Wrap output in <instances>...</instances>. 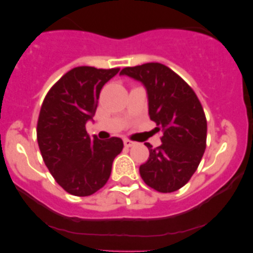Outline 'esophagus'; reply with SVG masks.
I'll list each match as a JSON object with an SVG mask.
<instances>
[{"label":"esophagus","mask_w":253,"mask_h":253,"mask_svg":"<svg viewBox=\"0 0 253 253\" xmlns=\"http://www.w3.org/2000/svg\"><path fill=\"white\" fill-rule=\"evenodd\" d=\"M124 144H125V147H126V148H129V147H132V145L136 144V143L129 141V139H124Z\"/></svg>","instance_id":"1"}]
</instances>
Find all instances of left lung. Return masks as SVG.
<instances>
[{
  "label": "left lung",
  "instance_id": "8db88e82",
  "mask_svg": "<svg viewBox=\"0 0 253 253\" xmlns=\"http://www.w3.org/2000/svg\"><path fill=\"white\" fill-rule=\"evenodd\" d=\"M141 82L147 90L148 112L164 132L162 145L153 149L139 167L149 187L168 193L185 186L200 165L207 141V120L190 85L174 71L158 62L126 67L120 72Z\"/></svg>",
  "mask_w": 253,
  "mask_h": 253
}]
</instances>
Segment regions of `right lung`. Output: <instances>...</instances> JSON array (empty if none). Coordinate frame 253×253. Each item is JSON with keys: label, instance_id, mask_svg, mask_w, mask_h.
<instances>
[{"label": "right lung", "instance_id": "obj_1", "mask_svg": "<svg viewBox=\"0 0 253 253\" xmlns=\"http://www.w3.org/2000/svg\"><path fill=\"white\" fill-rule=\"evenodd\" d=\"M120 68L81 66L68 71L42 101L38 120V144L56 182L73 196H90L100 190L111 174L112 162L124 142L112 137L100 141L89 137L85 125L93 121L104 84Z\"/></svg>", "mask_w": 253, "mask_h": 253}]
</instances>
